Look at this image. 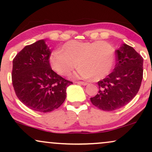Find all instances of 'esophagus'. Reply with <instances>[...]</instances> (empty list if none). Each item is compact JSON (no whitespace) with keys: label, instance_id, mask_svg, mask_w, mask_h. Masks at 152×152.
<instances>
[{"label":"esophagus","instance_id":"esophagus-1","mask_svg":"<svg viewBox=\"0 0 152 152\" xmlns=\"http://www.w3.org/2000/svg\"><path fill=\"white\" fill-rule=\"evenodd\" d=\"M77 83L78 84L83 85V86H86V85L88 84V83H87V82H83V81H78Z\"/></svg>","mask_w":152,"mask_h":152}]
</instances>
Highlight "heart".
<instances>
[{"mask_svg":"<svg viewBox=\"0 0 152 152\" xmlns=\"http://www.w3.org/2000/svg\"><path fill=\"white\" fill-rule=\"evenodd\" d=\"M50 53L49 63L57 74L66 76L78 65L73 74L74 78L95 80L104 78L112 69L114 62V50L112 46L104 41L96 42L71 41Z\"/></svg>","mask_w":152,"mask_h":152,"instance_id":"1","label":"heart"}]
</instances>
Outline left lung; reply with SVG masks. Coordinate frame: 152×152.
Wrapping results in <instances>:
<instances>
[{"mask_svg": "<svg viewBox=\"0 0 152 152\" xmlns=\"http://www.w3.org/2000/svg\"><path fill=\"white\" fill-rule=\"evenodd\" d=\"M115 53L114 71L98 82L99 93L91 98L94 106L106 111L129 103L139 91L143 78L144 59L132 46L123 43Z\"/></svg>", "mask_w": 152, "mask_h": 152, "instance_id": "1", "label": "left lung"}]
</instances>
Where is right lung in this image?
<instances>
[{"label": "right lung", "mask_w": 152, "mask_h": 152, "mask_svg": "<svg viewBox=\"0 0 152 152\" xmlns=\"http://www.w3.org/2000/svg\"><path fill=\"white\" fill-rule=\"evenodd\" d=\"M51 50L44 39L24 47L13 61L12 82L19 100L29 109L50 112L65 101L72 82L51 69Z\"/></svg>", "instance_id": "obj_1"}]
</instances>
